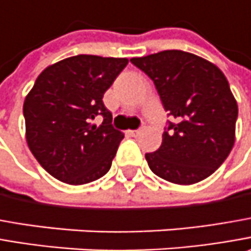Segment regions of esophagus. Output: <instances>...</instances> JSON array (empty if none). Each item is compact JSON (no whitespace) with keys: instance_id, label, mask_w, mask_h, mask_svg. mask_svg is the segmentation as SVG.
<instances>
[{"instance_id":"esophagus-1","label":"esophagus","mask_w":251,"mask_h":251,"mask_svg":"<svg viewBox=\"0 0 251 251\" xmlns=\"http://www.w3.org/2000/svg\"><path fill=\"white\" fill-rule=\"evenodd\" d=\"M127 133L130 134V136H137V134L140 133V129H136V130H127Z\"/></svg>"}]
</instances>
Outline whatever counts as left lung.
I'll return each instance as SVG.
<instances>
[{
    "mask_svg": "<svg viewBox=\"0 0 251 251\" xmlns=\"http://www.w3.org/2000/svg\"><path fill=\"white\" fill-rule=\"evenodd\" d=\"M147 74L175 124L162 144L146 154L157 176L176 185L208 177L226 160L236 139L238 102L220 68L201 56L167 50L132 58Z\"/></svg>",
    "mask_w": 251,
    "mask_h": 251,
    "instance_id": "8db88e82",
    "label": "left lung"
}]
</instances>
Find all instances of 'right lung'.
Listing matches in <instances>:
<instances>
[{
  "label": "right lung",
  "mask_w": 251,
  "mask_h": 251,
  "mask_svg": "<svg viewBox=\"0 0 251 251\" xmlns=\"http://www.w3.org/2000/svg\"><path fill=\"white\" fill-rule=\"evenodd\" d=\"M127 58L76 55L47 66L23 102L26 143L51 176L84 185L111 168L124 133L111 125L102 97ZM99 115L100 126L91 124Z\"/></svg>",
  "instance_id": "right-lung-1"
}]
</instances>
